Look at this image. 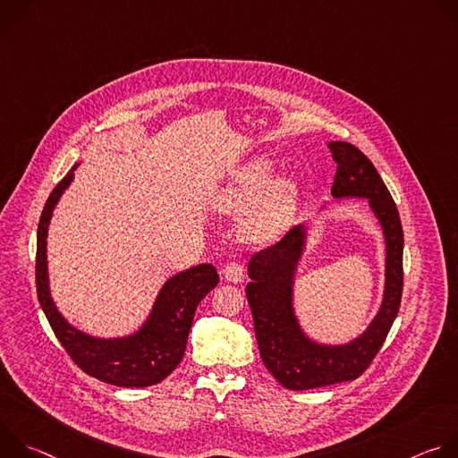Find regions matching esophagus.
<instances>
[{"instance_id": "obj_1", "label": "esophagus", "mask_w": 458, "mask_h": 458, "mask_svg": "<svg viewBox=\"0 0 458 458\" xmlns=\"http://www.w3.org/2000/svg\"><path fill=\"white\" fill-rule=\"evenodd\" d=\"M244 277V270L239 263H228L225 268H223V279L226 283H232V284H237L241 283Z\"/></svg>"}]
</instances>
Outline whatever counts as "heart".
I'll use <instances>...</instances> for the list:
<instances>
[{"mask_svg": "<svg viewBox=\"0 0 458 458\" xmlns=\"http://www.w3.org/2000/svg\"><path fill=\"white\" fill-rule=\"evenodd\" d=\"M274 161L259 157L246 165L241 174L216 198L217 210L233 214L249 208L239 223L241 235L250 242L277 239L293 217L299 186L293 175L272 179Z\"/></svg>", "mask_w": 458, "mask_h": 458, "instance_id": "1", "label": "heart"}]
</instances>
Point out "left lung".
<instances>
[{
  "label": "left lung",
  "instance_id": "obj_1",
  "mask_svg": "<svg viewBox=\"0 0 458 458\" xmlns=\"http://www.w3.org/2000/svg\"><path fill=\"white\" fill-rule=\"evenodd\" d=\"M337 163L332 198L364 199L384 237V290L366 330L343 344L310 337L295 313V283L308 248L310 226H293L279 242L257 251L248 263L246 297L253 315L259 353L284 387L301 391L355 380L378 353L403 297L404 235L397 207L371 161L346 141H330ZM330 205L326 201L320 208Z\"/></svg>",
  "mask_w": 458,
  "mask_h": 458
}]
</instances>
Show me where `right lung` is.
<instances>
[{"mask_svg": "<svg viewBox=\"0 0 458 458\" xmlns=\"http://www.w3.org/2000/svg\"><path fill=\"white\" fill-rule=\"evenodd\" d=\"M78 166L80 163H76L52 190L39 219L36 286L41 310L45 311L57 341L85 373L121 387H147L157 384L181 362L193 313L203 297L217 286L219 276L210 263H203L168 277L163 283L150 313L132 334L121 337H96L76 328L57 310L50 293L47 237L52 214L64 190L74 181Z\"/></svg>", "mask_w": 458, "mask_h": 458, "instance_id": "add662e5", "label": "right lung"}]
</instances>
